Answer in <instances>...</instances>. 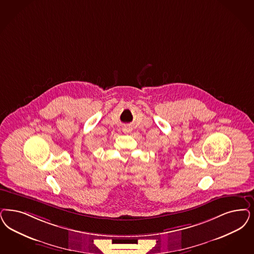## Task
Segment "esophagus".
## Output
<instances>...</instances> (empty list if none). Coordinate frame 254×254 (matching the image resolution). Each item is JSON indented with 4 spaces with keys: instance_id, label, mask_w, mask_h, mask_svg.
I'll return each instance as SVG.
<instances>
[{
    "instance_id": "34e87169",
    "label": "esophagus",
    "mask_w": 254,
    "mask_h": 254,
    "mask_svg": "<svg viewBox=\"0 0 254 254\" xmlns=\"http://www.w3.org/2000/svg\"><path fill=\"white\" fill-rule=\"evenodd\" d=\"M123 131L125 132V133H129V132L131 131V127H125L123 128Z\"/></svg>"
}]
</instances>
